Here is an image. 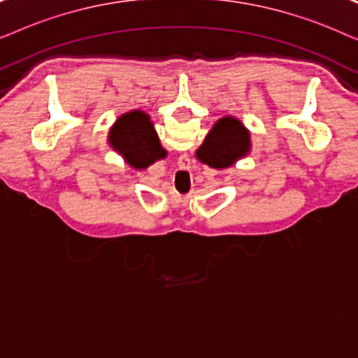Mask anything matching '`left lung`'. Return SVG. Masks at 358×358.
<instances>
[{
  "mask_svg": "<svg viewBox=\"0 0 358 358\" xmlns=\"http://www.w3.org/2000/svg\"><path fill=\"white\" fill-rule=\"evenodd\" d=\"M251 153V134L236 117L224 115L215 122L203 143L195 151L200 163L213 169H228Z\"/></svg>",
  "mask_w": 358,
  "mask_h": 358,
  "instance_id": "8db88e82",
  "label": "left lung"
}]
</instances>
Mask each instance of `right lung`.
<instances>
[{
  "instance_id": "add662e5",
  "label": "right lung",
  "mask_w": 358,
  "mask_h": 358,
  "mask_svg": "<svg viewBox=\"0 0 358 358\" xmlns=\"http://www.w3.org/2000/svg\"><path fill=\"white\" fill-rule=\"evenodd\" d=\"M107 143L136 171L150 168L168 156L150 115L140 109L125 112L114 122L107 135Z\"/></svg>"
}]
</instances>
